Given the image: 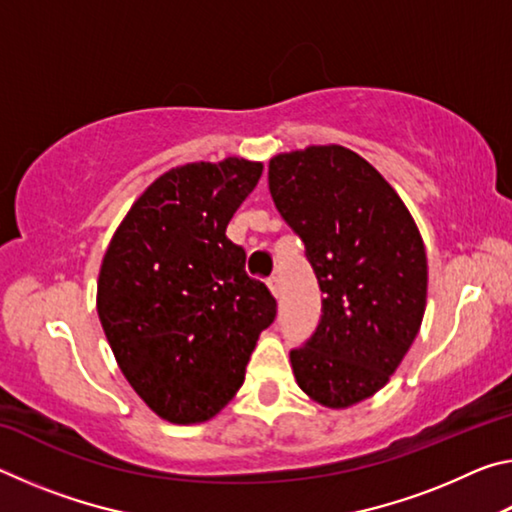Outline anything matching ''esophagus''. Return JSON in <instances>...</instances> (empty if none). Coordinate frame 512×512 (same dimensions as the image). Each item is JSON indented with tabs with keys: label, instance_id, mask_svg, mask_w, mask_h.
<instances>
[{
	"label": "esophagus",
	"instance_id": "obj_1",
	"mask_svg": "<svg viewBox=\"0 0 512 512\" xmlns=\"http://www.w3.org/2000/svg\"><path fill=\"white\" fill-rule=\"evenodd\" d=\"M268 289H271V293H273V298H280V293H282V284H280V277L277 275H273V277H268Z\"/></svg>",
	"mask_w": 512,
	"mask_h": 512
}]
</instances>
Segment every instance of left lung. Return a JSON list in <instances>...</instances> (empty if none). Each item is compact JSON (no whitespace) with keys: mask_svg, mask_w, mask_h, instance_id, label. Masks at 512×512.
<instances>
[{"mask_svg":"<svg viewBox=\"0 0 512 512\" xmlns=\"http://www.w3.org/2000/svg\"><path fill=\"white\" fill-rule=\"evenodd\" d=\"M268 189L325 293L314 336L291 352L293 375L311 402L348 409L391 381L420 332L422 235L391 183L339 144L273 155Z\"/></svg>","mask_w":512,"mask_h":512,"instance_id":"1","label":"left lung"}]
</instances>
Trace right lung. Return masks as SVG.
Segmentation results:
<instances>
[{"instance_id": "add662e5", "label": "right lung", "mask_w": 512, "mask_h": 512, "mask_svg": "<svg viewBox=\"0 0 512 512\" xmlns=\"http://www.w3.org/2000/svg\"><path fill=\"white\" fill-rule=\"evenodd\" d=\"M264 164L246 158L164 171L117 225L101 259L97 314L133 391L162 420H212L244 384L275 300L225 237Z\"/></svg>"}]
</instances>
